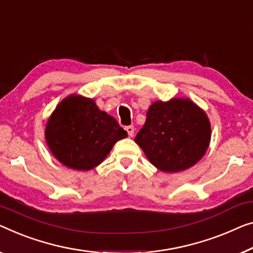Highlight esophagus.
<instances>
[{
  "label": "esophagus",
  "mask_w": 253,
  "mask_h": 253,
  "mask_svg": "<svg viewBox=\"0 0 253 253\" xmlns=\"http://www.w3.org/2000/svg\"><path fill=\"white\" fill-rule=\"evenodd\" d=\"M125 129L127 131V134L129 135V136H133L134 135V126L133 125H129V126H126Z\"/></svg>",
  "instance_id": "esophagus-1"
}]
</instances>
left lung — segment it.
<instances>
[{"mask_svg": "<svg viewBox=\"0 0 253 253\" xmlns=\"http://www.w3.org/2000/svg\"><path fill=\"white\" fill-rule=\"evenodd\" d=\"M210 123L207 115L187 99L154 102L135 137L150 163L166 172L192 167L209 146Z\"/></svg>", "mask_w": 253, "mask_h": 253, "instance_id": "left-lung-1", "label": "left lung"}]
</instances>
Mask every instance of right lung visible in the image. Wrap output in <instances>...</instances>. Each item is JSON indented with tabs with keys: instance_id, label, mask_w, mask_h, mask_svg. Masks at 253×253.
Masks as SVG:
<instances>
[{
	"instance_id": "obj_1",
	"label": "right lung",
	"mask_w": 253,
	"mask_h": 253,
	"mask_svg": "<svg viewBox=\"0 0 253 253\" xmlns=\"http://www.w3.org/2000/svg\"><path fill=\"white\" fill-rule=\"evenodd\" d=\"M114 117L99 110L93 100L71 95L48 119L45 137L60 163L77 170H89L104 160L115 143L125 138Z\"/></svg>"
}]
</instances>
